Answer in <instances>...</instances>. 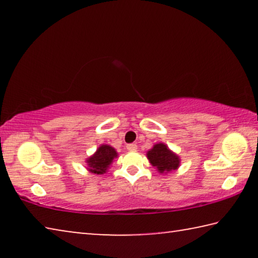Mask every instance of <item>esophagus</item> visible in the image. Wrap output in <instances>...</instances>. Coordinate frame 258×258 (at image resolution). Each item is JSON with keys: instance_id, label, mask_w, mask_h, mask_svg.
<instances>
[{"instance_id": "esophagus-1", "label": "esophagus", "mask_w": 258, "mask_h": 258, "mask_svg": "<svg viewBox=\"0 0 258 258\" xmlns=\"http://www.w3.org/2000/svg\"><path fill=\"white\" fill-rule=\"evenodd\" d=\"M126 149H127L128 151H135L138 149V146L135 145V143H131V145L126 146Z\"/></svg>"}]
</instances>
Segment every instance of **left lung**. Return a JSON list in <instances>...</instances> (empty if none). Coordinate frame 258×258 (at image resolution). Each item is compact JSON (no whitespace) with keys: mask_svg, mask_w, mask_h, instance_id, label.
<instances>
[{"mask_svg":"<svg viewBox=\"0 0 258 258\" xmlns=\"http://www.w3.org/2000/svg\"><path fill=\"white\" fill-rule=\"evenodd\" d=\"M150 164L157 168L159 173H168L175 171L180 166V157L174 154L165 143H157L152 149L147 152Z\"/></svg>","mask_w":258,"mask_h":258,"instance_id":"left-lung-1","label":"left lung"}]
</instances>
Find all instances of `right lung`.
<instances>
[{
  "label": "right lung",
  "instance_id": "obj_1",
  "mask_svg": "<svg viewBox=\"0 0 258 258\" xmlns=\"http://www.w3.org/2000/svg\"><path fill=\"white\" fill-rule=\"evenodd\" d=\"M118 156L115 148L108 145L100 146L94 154L86 159L89 172L93 174H104L111 165L112 160Z\"/></svg>",
  "mask_w": 258,
  "mask_h": 258
}]
</instances>
